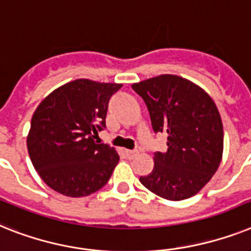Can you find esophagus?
<instances>
[{
  "mask_svg": "<svg viewBox=\"0 0 251 251\" xmlns=\"http://www.w3.org/2000/svg\"><path fill=\"white\" fill-rule=\"evenodd\" d=\"M138 153V151H132V150H125V154L127 158H134Z\"/></svg>",
  "mask_w": 251,
  "mask_h": 251,
  "instance_id": "obj_1",
  "label": "esophagus"
}]
</instances>
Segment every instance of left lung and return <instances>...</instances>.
<instances>
[{"label":"left lung","mask_w":251,"mask_h":251,"mask_svg":"<svg viewBox=\"0 0 251 251\" xmlns=\"http://www.w3.org/2000/svg\"><path fill=\"white\" fill-rule=\"evenodd\" d=\"M146 101L154 132H168V151L156 152L153 170L140 183L154 195L180 201L213 178L223 154V124L206 91L175 75L132 83Z\"/></svg>","instance_id":"left-lung-1"}]
</instances>
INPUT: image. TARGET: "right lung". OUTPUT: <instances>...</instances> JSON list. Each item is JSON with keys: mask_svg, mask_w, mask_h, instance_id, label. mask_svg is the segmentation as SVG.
Here are the masks:
<instances>
[{"mask_svg": "<svg viewBox=\"0 0 251 251\" xmlns=\"http://www.w3.org/2000/svg\"><path fill=\"white\" fill-rule=\"evenodd\" d=\"M121 83L78 78L62 85L41 101L30 121L26 147L38 175L55 192L83 197L103 188L120 156L97 144L105 127L108 101Z\"/></svg>", "mask_w": 251, "mask_h": 251, "instance_id": "add662e5", "label": "right lung"}]
</instances>
